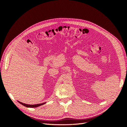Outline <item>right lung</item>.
Instances as JSON below:
<instances>
[{
  "label": "right lung",
  "mask_w": 127,
  "mask_h": 127,
  "mask_svg": "<svg viewBox=\"0 0 127 127\" xmlns=\"http://www.w3.org/2000/svg\"><path fill=\"white\" fill-rule=\"evenodd\" d=\"M18 102L20 103L21 104L24 105V106L25 107H31V108H33V107H37L38 106H40L42 105L43 104H44L46 103V102H44V103H40V104H25V103H22L21 102H20L17 101Z\"/></svg>",
  "instance_id": "right-lung-1"
}]
</instances>
